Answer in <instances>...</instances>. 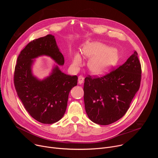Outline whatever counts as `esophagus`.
Masks as SVG:
<instances>
[{"label": "esophagus", "mask_w": 158, "mask_h": 158, "mask_svg": "<svg viewBox=\"0 0 158 158\" xmlns=\"http://www.w3.org/2000/svg\"><path fill=\"white\" fill-rule=\"evenodd\" d=\"M84 78L82 76H79V77H78V83L79 84H82L84 82Z\"/></svg>", "instance_id": "1"}]
</instances>
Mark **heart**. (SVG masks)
<instances>
[{"label": "heart", "instance_id": "obj_1", "mask_svg": "<svg viewBox=\"0 0 158 158\" xmlns=\"http://www.w3.org/2000/svg\"><path fill=\"white\" fill-rule=\"evenodd\" d=\"M85 57L90 59L88 63L89 70L96 75H101L107 72L118 62L119 54L115 49H110L106 45L98 42L88 43L83 48ZM82 62V57L79 52L75 54L73 65L77 67Z\"/></svg>", "mask_w": 158, "mask_h": 158}]
</instances>
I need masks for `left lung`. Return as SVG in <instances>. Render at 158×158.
<instances>
[{"label": "left lung", "instance_id": "left-lung-1", "mask_svg": "<svg viewBox=\"0 0 158 158\" xmlns=\"http://www.w3.org/2000/svg\"><path fill=\"white\" fill-rule=\"evenodd\" d=\"M141 79V66L136 51L106 76L86 77L84 101L88 118L100 125H108L121 119L138 91Z\"/></svg>", "mask_w": 158, "mask_h": 158}]
</instances>
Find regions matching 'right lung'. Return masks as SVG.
I'll use <instances>...</instances> for the list:
<instances>
[{"instance_id": "1", "label": "right lung", "mask_w": 158, "mask_h": 158, "mask_svg": "<svg viewBox=\"0 0 158 158\" xmlns=\"http://www.w3.org/2000/svg\"><path fill=\"white\" fill-rule=\"evenodd\" d=\"M47 56L59 65L64 58L51 34L30 42L20 52L14 71V85L17 94L29 114L43 124H53L64 116L69 94L77 84V76L63 73L57 65L49 76L42 80L32 74L35 59Z\"/></svg>"}]
</instances>
